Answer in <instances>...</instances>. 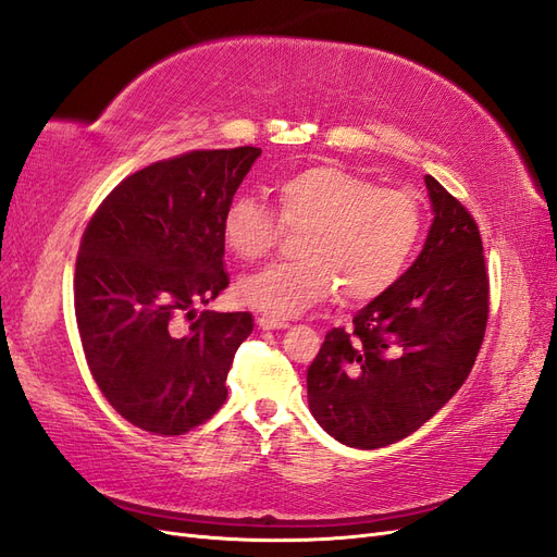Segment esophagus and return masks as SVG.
Wrapping results in <instances>:
<instances>
[{
  "instance_id": "34e87169",
  "label": "esophagus",
  "mask_w": 557,
  "mask_h": 557,
  "mask_svg": "<svg viewBox=\"0 0 557 557\" xmlns=\"http://www.w3.org/2000/svg\"><path fill=\"white\" fill-rule=\"evenodd\" d=\"M256 322H259V326H261V330H265V332H270V330H287V326H289L287 320H280V318H273V315H261Z\"/></svg>"
}]
</instances>
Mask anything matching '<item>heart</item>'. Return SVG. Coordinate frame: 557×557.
I'll return each mask as SVG.
<instances>
[{
  "mask_svg": "<svg viewBox=\"0 0 557 557\" xmlns=\"http://www.w3.org/2000/svg\"><path fill=\"white\" fill-rule=\"evenodd\" d=\"M280 220L253 197L223 211L221 235L237 259L253 261L275 245L282 225L304 231L301 259L270 263L237 282L239 301L273 318H294L336 287L346 301H372L403 275L421 233L417 199L374 188L338 164H318L277 185Z\"/></svg>",
  "mask_w": 557,
  "mask_h": 557,
  "instance_id": "heart-1",
  "label": "heart"
}]
</instances>
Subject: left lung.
<instances>
[{"label": "left lung", "instance_id": "obj_1", "mask_svg": "<svg viewBox=\"0 0 557 557\" xmlns=\"http://www.w3.org/2000/svg\"><path fill=\"white\" fill-rule=\"evenodd\" d=\"M433 223L391 289L324 336L308 367V407L341 445L379 449L445 407L475 364L490 280L473 216L425 176Z\"/></svg>", "mask_w": 557, "mask_h": 557}]
</instances>
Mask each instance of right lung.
<instances>
[{
    "instance_id": "obj_1",
    "label": "right lung",
    "mask_w": 557,
    "mask_h": 557,
    "mask_svg": "<svg viewBox=\"0 0 557 557\" xmlns=\"http://www.w3.org/2000/svg\"><path fill=\"white\" fill-rule=\"evenodd\" d=\"M261 148L195 150L124 178L82 237L75 315L91 374L120 414L157 435H183L227 397L225 379L249 312L178 315L225 287L223 211Z\"/></svg>"
}]
</instances>
